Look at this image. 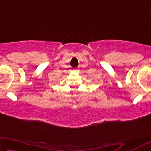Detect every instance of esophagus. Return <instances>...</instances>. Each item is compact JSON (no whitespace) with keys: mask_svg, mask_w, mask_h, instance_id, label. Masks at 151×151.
Masks as SVG:
<instances>
[{"mask_svg":"<svg viewBox=\"0 0 151 151\" xmlns=\"http://www.w3.org/2000/svg\"><path fill=\"white\" fill-rule=\"evenodd\" d=\"M79 68H74L73 69V71H75V72H78L79 71Z\"/></svg>","mask_w":151,"mask_h":151,"instance_id":"obj_1","label":"esophagus"}]
</instances>
